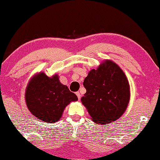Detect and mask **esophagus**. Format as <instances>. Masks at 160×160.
<instances>
[{
    "instance_id": "obj_1",
    "label": "esophagus",
    "mask_w": 160,
    "mask_h": 160,
    "mask_svg": "<svg viewBox=\"0 0 160 160\" xmlns=\"http://www.w3.org/2000/svg\"><path fill=\"white\" fill-rule=\"evenodd\" d=\"M76 95H77L78 99H81V94H80V92H76Z\"/></svg>"
}]
</instances>
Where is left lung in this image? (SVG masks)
<instances>
[{"instance_id":"1","label":"left lung","mask_w":160,"mask_h":160,"mask_svg":"<svg viewBox=\"0 0 160 160\" xmlns=\"http://www.w3.org/2000/svg\"><path fill=\"white\" fill-rule=\"evenodd\" d=\"M83 84L87 92L81 101L95 123H110L126 110L130 101V85L115 62L103 61L97 69L89 71Z\"/></svg>"}]
</instances>
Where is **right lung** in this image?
<instances>
[{"label": "right lung", "mask_w": 160, "mask_h": 160, "mask_svg": "<svg viewBox=\"0 0 160 160\" xmlns=\"http://www.w3.org/2000/svg\"><path fill=\"white\" fill-rule=\"evenodd\" d=\"M77 100V96L61 84L58 74L49 77L44 72L36 73L25 90V102L30 112L49 123L58 121L66 106Z\"/></svg>", "instance_id": "add662e5"}]
</instances>
